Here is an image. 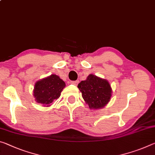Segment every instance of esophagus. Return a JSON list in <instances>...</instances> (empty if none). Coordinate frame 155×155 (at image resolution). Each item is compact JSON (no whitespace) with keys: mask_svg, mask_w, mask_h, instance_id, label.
I'll list each match as a JSON object with an SVG mask.
<instances>
[{"mask_svg":"<svg viewBox=\"0 0 155 155\" xmlns=\"http://www.w3.org/2000/svg\"><path fill=\"white\" fill-rule=\"evenodd\" d=\"M70 83L74 85H77V84L78 83V81H72Z\"/></svg>","mask_w":155,"mask_h":155,"instance_id":"esophagus-1","label":"esophagus"}]
</instances>
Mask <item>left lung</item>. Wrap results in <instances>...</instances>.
<instances>
[{"mask_svg": "<svg viewBox=\"0 0 155 155\" xmlns=\"http://www.w3.org/2000/svg\"><path fill=\"white\" fill-rule=\"evenodd\" d=\"M78 88L90 108L100 109L110 101L112 89L108 81L90 74L87 79L78 83Z\"/></svg>", "mask_w": 155, "mask_h": 155, "instance_id": "obj_1", "label": "left lung"}]
</instances>
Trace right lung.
<instances>
[{
	"label": "right lung",
	"instance_id": "1",
	"mask_svg": "<svg viewBox=\"0 0 155 155\" xmlns=\"http://www.w3.org/2000/svg\"><path fill=\"white\" fill-rule=\"evenodd\" d=\"M65 87V82L59 77L51 74L36 83L34 96L38 104L50 106L60 97L61 93Z\"/></svg>",
	"mask_w": 155,
	"mask_h": 155
}]
</instances>
